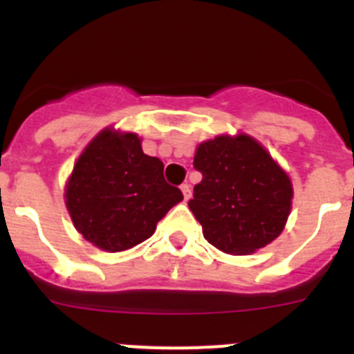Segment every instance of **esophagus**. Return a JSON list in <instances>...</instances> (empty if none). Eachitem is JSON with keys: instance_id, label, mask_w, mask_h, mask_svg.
I'll return each mask as SVG.
<instances>
[{"instance_id": "1", "label": "esophagus", "mask_w": 354, "mask_h": 354, "mask_svg": "<svg viewBox=\"0 0 354 354\" xmlns=\"http://www.w3.org/2000/svg\"><path fill=\"white\" fill-rule=\"evenodd\" d=\"M180 192H183L184 200L192 198V186H189V184H183V186H180Z\"/></svg>"}]
</instances>
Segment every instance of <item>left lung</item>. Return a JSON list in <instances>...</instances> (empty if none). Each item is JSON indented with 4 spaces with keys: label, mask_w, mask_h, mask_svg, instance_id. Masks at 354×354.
Returning a JSON list of instances; mask_svg holds the SVG:
<instances>
[{
    "label": "left lung",
    "mask_w": 354,
    "mask_h": 354,
    "mask_svg": "<svg viewBox=\"0 0 354 354\" xmlns=\"http://www.w3.org/2000/svg\"><path fill=\"white\" fill-rule=\"evenodd\" d=\"M193 165L202 180L187 205L212 246L248 255L282 234L292 183L257 140L220 134L196 147Z\"/></svg>",
    "instance_id": "1"
}]
</instances>
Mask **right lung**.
Masks as SVG:
<instances>
[{
	"instance_id": "add662e5",
	"label": "right lung",
	"mask_w": 354,
	"mask_h": 354,
	"mask_svg": "<svg viewBox=\"0 0 354 354\" xmlns=\"http://www.w3.org/2000/svg\"><path fill=\"white\" fill-rule=\"evenodd\" d=\"M161 159L143 154L136 133L106 127L84 147L65 186V205L77 232L104 252H124L149 239L184 198L162 177Z\"/></svg>"
}]
</instances>
